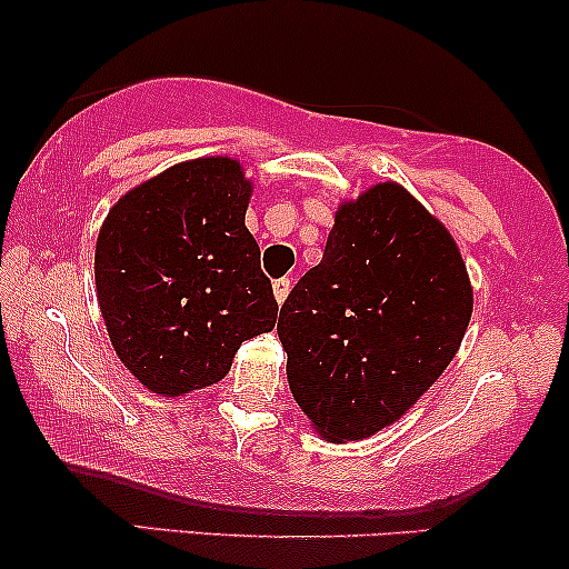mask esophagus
I'll use <instances>...</instances> for the list:
<instances>
[{"instance_id":"1","label":"esophagus","mask_w":569,"mask_h":569,"mask_svg":"<svg viewBox=\"0 0 569 569\" xmlns=\"http://www.w3.org/2000/svg\"><path fill=\"white\" fill-rule=\"evenodd\" d=\"M289 291H291V280H289V278H278L276 283H272V293H276L278 305L286 302V297H289Z\"/></svg>"}]
</instances>
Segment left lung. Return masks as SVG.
I'll use <instances>...</instances> for the list:
<instances>
[{
    "label": "left lung",
    "mask_w": 569,
    "mask_h": 569,
    "mask_svg": "<svg viewBox=\"0 0 569 569\" xmlns=\"http://www.w3.org/2000/svg\"><path fill=\"white\" fill-rule=\"evenodd\" d=\"M473 289L455 238L396 181L337 208L321 264L280 307L293 401L329 441L393 426L466 337Z\"/></svg>",
    "instance_id": "8db88e82"
}]
</instances>
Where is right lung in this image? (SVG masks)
<instances>
[{"mask_svg":"<svg viewBox=\"0 0 569 569\" xmlns=\"http://www.w3.org/2000/svg\"><path fill=\"white\" fill-rule=\"evenodd\" d=\"M251 181L232 158L187 160L114 202L96 240V291L120 361L184 396L224 380L278 302L246 227Z\"/></svg>","mask_w":569,"mask_h":569,"instance_id":"1","label":"right lung"}]
</instances>
